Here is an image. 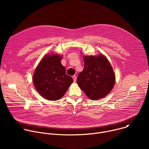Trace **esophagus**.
Returning a JSON list of instances; mask_svg holds the SVG:
<instances>
[{
	"label": "esophagus",
	"instance_id": "esophagus-1",
	"mask_svg": "<svg viewBox=\"0 0 149 149\" xmlns=\"http://www.w3.org/2000/svg\"><path fill=\"white\" fill-rule=\"evenodd\" d=\"M72 78L74 79V82H76V80H77V77L76 75H73L72 76Z\"/></svg>",
	"mask_w": 149,
	"mask_h": 149
}]
</instances>
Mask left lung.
<instances>
[{
	"label": "left lung",
	"instance_id": "left-lung-1",
	"mask_svg": "<svg viewBox=\"0 0 149 149\" xmlns=\"http://www.w3.org/2000/svg\"><path fill=\"white\" fill-rule=\"evenodd\" d=\"M84 70L77 79L78 86L89 98H102L115 84L116 76L110 63L103 55L84 56Z\"/></svg>",
	"mask_w": 149,
	"mask_h": 149
}]
</instances>
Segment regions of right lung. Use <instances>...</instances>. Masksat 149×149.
<instances>
[{"label":"right lung","mask_w":149,"mask_h":149,"mask_svg":"<svg viewBox=\"0 0 149 149\" xmlns=\"http://www.w3.org/2000/svg\"><path fill=\"white\" fill-rule=\"evenodd\" d=\"M61 59L62 57L57 54L46 55L39 62L33 75L37 91L50 101L62 98L73 82L72 78L66 74Z\"/></svg>","instance_id":"1"}]
</instances>
